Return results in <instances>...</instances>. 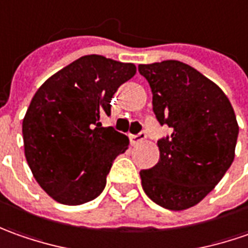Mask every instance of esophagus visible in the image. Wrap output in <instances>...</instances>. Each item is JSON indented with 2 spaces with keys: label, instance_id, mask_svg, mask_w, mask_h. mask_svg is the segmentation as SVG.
Here are the masks:
<instances>
[{
  "label": "esophagus",
  "instance_id": "esophagus-1",
  "mask_svg": "<svg viewBox=\"0 0 248 248\" xmlns=\"http://www.w3.org/2000/svg\"><path fill=\"white\" fill-rule=\"evenodd\" d=\"M145 137H147V134L144 132H141L139 134H132L130 136V141H132V144H139L141 141L145 140Z\"/></svg>",
  "mask_w": 248,
  "mask_h": 248
}]
</instances>
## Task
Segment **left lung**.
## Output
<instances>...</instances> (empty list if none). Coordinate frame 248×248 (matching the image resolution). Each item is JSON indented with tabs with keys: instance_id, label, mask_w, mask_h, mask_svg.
I'll list each match as a JSON object with an SVG mask.
<instances>
[{
	"instance_id": "8db88e82",
	"label": "left lung",
	"mask_w": 248,
	"mask_h": 248,
	"mask_svg": "<svg viewBox=\"0 0 248 248\" xmlns=\"http://www.w3.org/2000/svg\"><path fill=\"white\" fill-rule=\"evenodd\" d=\"M152 90V109L171 136L158 141L159 162L141 170L151 201L185 210L209 195L235 159L239 124L221 88L177 60L139 65Z\"/></svg>"
}]
</instances>
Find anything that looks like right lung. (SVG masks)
<instances>
[{"mask_svg":"<svg viewBox=\"0 0 248 248\" xmlns=\"http://www.w3.org/2000/svg\"><path fill=\"white\" fill-rule=\"evenodd\" d=\"M136 74L133 63L82 56L53 74L35 92L23 119L24 155L39 186L67 206L103 192L114 159L129 139L101 127L111 98Z\"/></svg>","mask_w":248,"mask_h":248,"instance_id":"add662e5","label":"right lung"}]
</instances>
